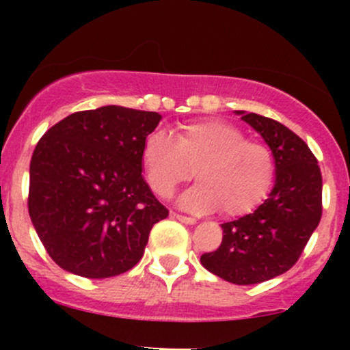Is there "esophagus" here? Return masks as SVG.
Returning <instances> with one entry per match:
<instances>
[{
    "label": "esophagus",
    "mask_w": 350,
    "mask_h": 350,
    "mask_svg": "<svg viewBox=\"0 0 350 350\" xmlns=\"http://www.w3.org/2000/svg\"><path fill=\"white\" fill-rule=\"evenodd\" d=\"M172 217H176V219L180 220L183 224H189V226H194V224H198V219H194V217H187V215L178 214V212H172Z\"/></svg>",
    "instance_id": "obj_1"
}]
</instances>
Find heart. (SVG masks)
Masks as SVG:
<instances>
[{
  "instance_id": "1",
  "label": "heart",
  "mask_w": 350,
  "mask_h": 350,
  "mask_svg": "<svg viewBox=\"0 0 350 350\" xmlns=\"http://www.w3.org/2000/svg\"><path fill=\"white\" fill-rule=\"evenodd\" d=\"M142 161L154 194L167 199L191 178L180 204L189 211L237 217L267 198L275 179V156L267 144L245 138L242 128L224 120L180 123L174 138L161 130L143 139Z\"/></svg>"
}]
</instances>
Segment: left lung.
Wrapping results in <instances>:
<instances>
[{"mask_svg": "<svg viewBox=\"0 0 350 350\" xmlns=\"http://www.w3.org/2000/svg\"><path fill=\"white\" fill-rule=\"evenodd\" d=\"M275 156L276 183L252 214L222 224L224 239L200 263L234 284H255L283 275L299 260L323 215V176L309 146L290 128L258 113H243Z\"/></svg>", "mask_w": 350, "mask_h": 350, "instance_id": "1", "label": "left lung"}]
</instances>
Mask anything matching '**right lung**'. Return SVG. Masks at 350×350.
Masks as SVG:
<instances>
[{
  "label": "right lung",
  "mask_w": 350,
  "mask_h": 350,
  "mask_svg": "<svg viewBox=\"0 0 350 350\" xmlns=\"http://www.w3.org/2000/svg\"><path fill=\"white\" fill-rule=\"evenodd\" d=\"M161 115L116 105L75 111L36 144L27 208L64 270L108 278L142 260L154 224L170 211L142 176V146Z\"/></svg>",
  "instance_id": "right-lung-1"
}]
</instances>
